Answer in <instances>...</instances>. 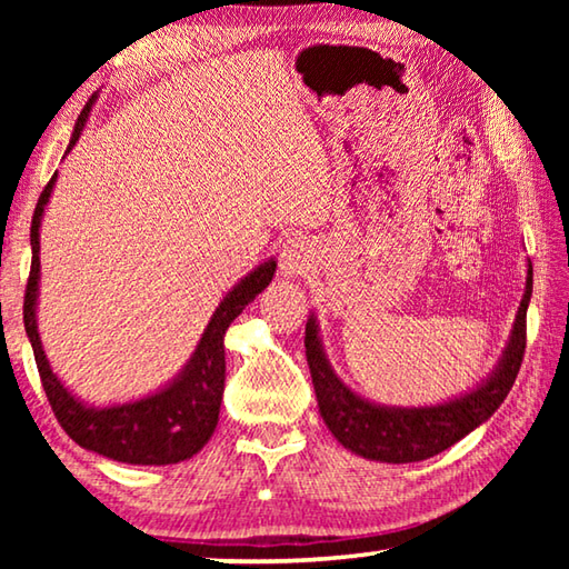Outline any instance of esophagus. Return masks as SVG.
I'll return each instance as SVG.
<instances>
[{
	"instance_id": "esophagus-1",
	"label": "esophagus",
	"mask_w": 569,
	"mask_h": 569,
	"mask_svg": "<svg viewBox=\"0 0 569 569\" xmlns=\"http://www.w3.org/2000/svg\"><path fill=\"white\" fill-rule=\"evenodd\" d=\"M278 268H281V276L286 278H298L306 276L313 268V250L301 238H293L283 243L281 258H278Z\"/></svg>"
}]
</instances>
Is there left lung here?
Masks as SVG:
<instances>
[{"instance_id": "1", "label": "left lung", "mask_w": 569, "mask_h": 569, "mask_svg": "<svg viewBox=\"0 0 569 569\" xmlns=\"http://www.w3.org/2000/svg\"><path fill=\"white\" fill-rule=\"evenodd\" d=\"M532 296V266L527 271V291L519 303L517 321L507 351L497 371L477 391L465 393L461 399L423 409H387L373 407L343 387L339 377L326 361L319 331L313 316L306 323V359L311 369L319 411L331 429V435L346 449L366 459L389 461V465H407L439 455V451L457 445L481 421H487L507 399L509 389L519 373L527 346V303Z\"/></svg>"}]
</instances>
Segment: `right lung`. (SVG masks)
Returning <instances> with one entry per match:
<instances>
[{
	"label": "right lung",
	"mask_w": 569,
	"mask_h": 569,
	"mask_svg": "<svg viewBox=\"0 0 569 569\" xmlns=\"http://www.w3.org/2000/svg\"><path fill=\"white\" fill-rule=\"evenodd\" d=\"M90 108L92 100L84 104L80 118H77L70 148L80 140ZM54 178L57 172L44 186L32 216V268L30 278H27L22 308L24 329L32 341L37 371H40L47 401H50L57 421H60V427L70 435V439L84 449L98 451L102 457L124 461V465H178L182 459H190L206 447V441L213 435L218 423L220 399H223L226 383L223 336L230 321L273 281L276 261H268L261 268H256L253 273L246 276L220 301L203 339H200L196 353H192V359L186 366V371L168 389L152 393L148 399L122 403V407H84L52 373L34 323L37 281H40V223L47 200H50Z\"/></svg>",
	"instance_id": "right-lung-1"
}]
</instances>
